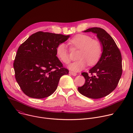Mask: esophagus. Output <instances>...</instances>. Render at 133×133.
I'll use <instances>...</instances> for the list:
<instances>
[{
	"label": "esophagus",
	"mask_w": 133,
	"mask_h": 133,
	"mask_svg": "<svg viewBox=\"0 0 133 133\" xmlns=\"http://www.w3.org/2000/svg\"><path fill=\"white\" fill-rule=\"evenodd\" d=\"M69 74H70L71 75H72V76H75L77 75V74L75 72H72V71H69Z\"/></svg>",
	"instance_id": "34e87169"
}]
</instances>
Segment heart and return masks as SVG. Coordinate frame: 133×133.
<instances>
[{
	"label": "heart",
	"mask_w": 133,
	"mask_h": 133,
	"mask_svg": "<svg viewBox=\"0 0 133 133\" xmlns=\"http://www.w3.org/2000/svg\"><path fill=\"white\" fill-rule=\"evenodd\" d=\"M71 48L79 49L77 58H79L69 66V68L74 71L84 69L88 64L89 65L96 64L102 54V45L97 39L85 34H78L68 41ZM56 55L59 59L65 64L70 62L69 50L64 43L59 44L56 49Z\"/></svg>",
	"instance_id": "heart-1"
}]
</instances>
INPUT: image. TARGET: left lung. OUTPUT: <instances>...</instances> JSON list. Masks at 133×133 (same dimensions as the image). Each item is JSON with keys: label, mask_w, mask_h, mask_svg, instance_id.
<instances>
[{"label": "left lung", "mask_w": 133, "mask_h": 133, "mask_svg": "<svg viewBox=\"0 0 133 133\" xmlns=\"http://www.w3.org/2000/svg\"><path fill=\"white\" fill-rule=\"evenodd\" d=\"M84 31L97 34L103 52L99 61L89 70L91 75L82 73L85 83L78 90L86 97L98 99L107 96L116 88L123 71L122 55L115 41L104 29L93 27Z\"/></svg>", "instance_id": "obj_1"}]
</instances>
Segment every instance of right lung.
<instances>
[{
  "mask_svg": "<svg viewBox=\"0 0 133 133\" xmlns=\"http://www.w3.org/2000/svg\"><path fill=\"white\" fill-rule=\"evenodd\" d=\"M69 36L38 31L19 47L14 63L15 78L27 96L38 99L50 96L61 77L68 74L56 56V49Z\"/></svg>",
  "mask_w": 133,
  "mask_h": 133,
  "instance_id": "obj_1",
  "label": "right lung"
}]
</instances>
